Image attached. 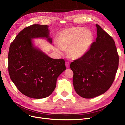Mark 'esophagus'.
<instances>
[{
  "instance_id": "34e87169",
  "label": "esophagus",
  "mask_w": 125,
  "mask_h": 125,
  "mask_svg": "<svg viewBox=\"0 0 125 125\" xmlns=\"http://www.w3.org/2000/svg\"><path fill=\"white\" fill-rule=\"evenodd\" d=\"M65 65H66V67L67 68H69L70 67V63L68 62H66L65 63Z\"/></svg>"
}]
</instances>
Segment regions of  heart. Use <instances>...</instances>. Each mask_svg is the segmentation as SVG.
Returning a JSON list of instances; mask_svg holds the SVG:
<instances>
[{"label":"heart","instance_id":"b5f03b06","mask_svg":"<svg viewBox=\"0 0 125 125\" xmlns=\"http://www.w3.org/2000/svg\"><path fill=\"white\" fill-rule=\"evenodd\" d=\"M93 41L94 35L90 30L80 27L66 28L60 33L55 50L61 53L63 50L68 49L70 57L78 59L88 53Z\"/></svg>","mask_w":125,"mask_h":125}]
</instances>
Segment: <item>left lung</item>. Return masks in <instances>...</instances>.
Wrapping results in <instances>:
<instances>
[{
  "label": "left lung",
  "mask_w": 125,
  "mask_h": 125,
  "mask_svg": "<svg viewBox=\"0 0 125 125\" xmlns=\"http://www.w3.org/2000/svg\"><path fill=\"white\" fill-rule=\"evenodd\" d=\"M96 27L97 37L88 53L70 64L75 90L86 99L98 97L110 88L119 64L113 38L98 24Z\"/></svg>",
  "instance_id": "1"
}]
</instances>
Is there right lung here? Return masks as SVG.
<instances>
[{"instance_id": "add662e5", "label": "right lung", "mask_w": 125, "mask_h": 125, "mask_svg": "<svg viewBox=\"0 0 125 125\" xmlns=\"http://www.w3.org/2000/svg\"><path fill=\"white\" fill-rule=\"evenodd\" d=\"M49 26L35 24L24 28L9 47L8 72L18 90L28 97H47L55 89L57 79L66 69L65 61L49 57L34 45L33 39L45 38L50 44Z\"/></svg>"}]
</instances>
